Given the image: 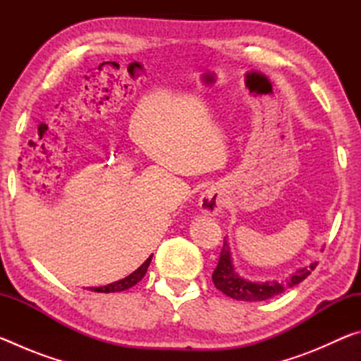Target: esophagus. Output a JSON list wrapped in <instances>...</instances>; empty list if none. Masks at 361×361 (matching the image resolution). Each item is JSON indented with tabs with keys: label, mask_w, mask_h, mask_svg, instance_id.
I'll return each instance as SVG.
<instances>
[{
	"label": "esophagus",
	"mask_w": 361,
	"mask_h": 361,
	"mask_svg": "<svg viewBox=\"0 0 361 361\" xmlns=\"http://www.w3.org/2000/svg\"><path fill=\"white\" fill-rule=\"evenodd\" d=\"M199 207H200V210L207 213V215H216L218 212H221L223 197H221V194H219L218 189L210 188V189H207L205 192H202V195H200V200H199Z\"/></svg>",
	"instance_id": "esophagus-1"
}]
</instances>
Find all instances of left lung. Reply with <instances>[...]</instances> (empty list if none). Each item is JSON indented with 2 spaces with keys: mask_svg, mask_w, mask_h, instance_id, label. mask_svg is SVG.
Instances as JSON below:
<instances>
[{
  "mask_svg": "<svg viewBox=\"0 0 361 361\" xmlns=\"http://www.w3.org/2000/svg\"><path fill=\"white\" fill-rule=\"evenodd\" d=\"M315 266L317 262L310 264V267L299 269L296 274H293L290 279L285 280V283L247 282V280L239 277V274L234 271L228 242H224L223 252L219 255L218 266L215 267V271H213L212 279L219 291H223L226 296H229L232 299H237V301H266L269 298L283 293L285 288H291V286L301 283L305 277H309V274L314 271Z\"/></svg>",
  "mask_w": 361,
  "mask_h": 361,
  "instance_id": "8db88e82",
  "label": "left lung"
}]
</instances>
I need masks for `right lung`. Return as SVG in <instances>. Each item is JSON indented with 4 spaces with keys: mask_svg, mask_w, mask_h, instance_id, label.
I'll return each instance as SVG.
<instances>
[{
    "mask_svg": "<svg viewBox=\"0 0 361 361\" xmlns=\"http://www.w3.org/2000/svg\"><path fill=\"white\" fill-rule=\"evenodd\" d=\"M151 258H152V256H149V258L146 259V261L143 262V264L137 269L135 272H132L130 276H127L126 279L118 280V282L109 283V285H106V286H97V288H90V290H94V291H97V293H116V291L129 290L130 286L137 285V283L140 282V280H142V279L145 277L146 271H148V266H149V262H151Z\"/></svg>",
    "mask_w": 361,
    "mask_h": 361,
    "instance_id": "add662e5",
    "label": "right lung"
}]
</instances>
